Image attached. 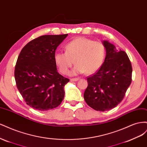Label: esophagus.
<instances>
[{"label":"esophagus","instance_id":"1","mask_svg":"<svg viewBox=\"0 0 147 147\" xmlns=\"http://www.w3.org/2000/svg\"><path fill=\"white\" fill-rule=\"evenodd\" d=\"M80 79V78H71L70 80L72 82H77V81H78Z\"/></svg>","mask_w":147,"mask_h":147}]
</instances>
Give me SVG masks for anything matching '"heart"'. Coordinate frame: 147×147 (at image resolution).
<instances>
[{
	"mask_svg": "<svg viewBox=\"0 0 147 147\" xmlns=\"http://www.w3.org/2000/svg\"><path fill=\"white\" fill-rule=\"evenodd\" d=\"M65 50V52L56 53L54 56L56 65L64 75L68 74L74 61L76 65L71 75L94 74L100 69L106 54L103 43L84 37H78L69 42Z\"/></svg>",
	"mask_w": 147,
	"mask_h": 147,
	"instance_id": "1",
	"label": "heart"
}]
</instances>
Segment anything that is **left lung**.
I'll list each match as a JSON object with an SVG mask.
<instances>
[{
    "instance_id": "1",
    "label": "left lung",
    "mask_w": 147,
    "mask_h": 147,
    "mask_svg": "<svg viewBox=\"0 0 147 147\" xmlns=\"http://www.w3.org/2000/svg\"><path fill=\"white\" fill-rule=\"evenodd\" d=\"M105 57L100 69L87 78L88 85L84 92L86 104L97 111L113 109L123 99L132 81V69L125 51L118 50L107 40Z\"/></svg>"
}]
</instances>
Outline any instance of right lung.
<instances>
[{
	"mask_svg": "<svg viewBox=\"0 0 147 147\" xmlns=\"http://www.w3.org/2000/svg\"><path fill=\"white\" fill-rule=\"evenodd\" d=\"M68 34L45 35L26 45L18 57L15 78L18 90L28 105L46 111L59 106L69 79L57 72L54 56Z\"/></svg>",
	"mask_w": 147,
	"mask_h": 147,
	"instance_id": "add662e5",
	"label": "right lung"
}]
</instances>
